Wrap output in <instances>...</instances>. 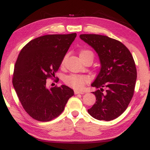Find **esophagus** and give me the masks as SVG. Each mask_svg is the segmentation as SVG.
Masks as SVG:
<instances>
[{
    "mask_svg": "<svg viewBox=\"0 0 150 150\" xmlns=\"http://www.w3.org/2000/svg\"><path fill=\"white\" fill-rule=\"evenodd\" d=\"M74 93H75V95H77V94H81V95H82V94H84V93H83V92H80V91H77V90H75Z\"/></svg>",
    "mask_w": 150,
    "mask_h": 150,
    "instance_id": "34e87169",
    "label": "esophagus"
}]
</instances>
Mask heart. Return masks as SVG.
Masks as SVG:
<instances>
[{"instance_id":"obj_1","label":"heart","mask_w":150,"mask_h":150,"mask_svg":"<svg viewBox=\"0 0 150 150\" xmlns=\"http://www.w3.org/2000/svg\"><path fill=\"white\" fill-rule=\"evenodd\" d=\"M89 55H91V56L93 57L92 52H91L90 50H82L79 54L81 59L87 56H89ZM66 58H67V56H65L63 58L62 63H61V66H62V67L64 66ZM88 80H89V79H88L87 76L86 75L72 74L65 77L64 83L67 85L75 88V89L80 90L81 88H83V87L86 85V83H87L88 82Z\"/></svg>"}]
</instances>
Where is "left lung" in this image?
<instances>
[{
  "mask_svg": "<svg viewBox=\"0 0 150 150\" xmlns=\"http://www.w3.org/2000/svg\"><path fill=\"white\" fill-rule=\"evenodd\" d=\"M80 38L96 51L101 64L91 84L98 88L93 92L96 103L88 112L99 120H114L126 110L132 98L137 78L134 58L122 43L106 35L81 34Z\"/></svg>",
  "mask_w": 150,
  "mask_h": 150,
  "instance_id": "obj_1",
  "label": "left lung"
}]
</instances>
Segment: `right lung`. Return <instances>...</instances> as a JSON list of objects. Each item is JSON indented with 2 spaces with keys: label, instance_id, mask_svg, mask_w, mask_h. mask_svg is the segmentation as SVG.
<instances>
[{
  "label": "right lung",
  "instance_id": "1",
  "mask_svg": "<svg viewBox=\"0 0 150 150\" xmlns=\"http://www.w3.org/2000/svg\"><path fill=\"white\" fill-rule=\"evenodd\" d=\"M77 36L50 34L31 40L20 51L12 84L25 111L35 120L48 122L62 114L74 92L66 85L47 88L46 79L55 75Z\"/></svg>",
  "mask_w": 150,
  "mask_h": 150
}]
</instances>
